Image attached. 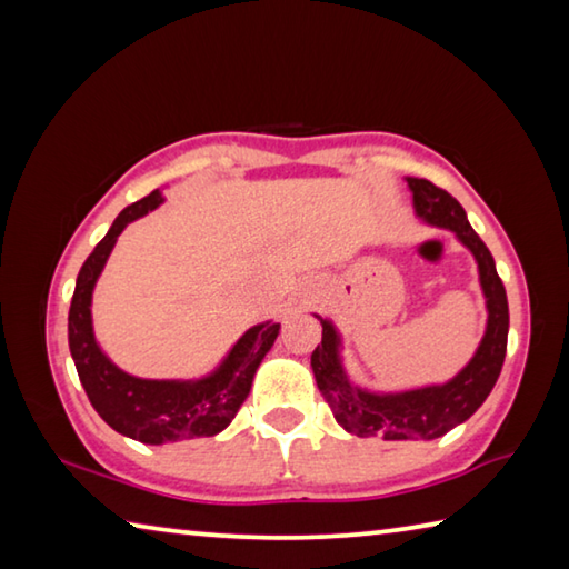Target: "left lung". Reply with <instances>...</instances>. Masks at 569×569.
<instances>
[{
  "label": "left lung",
  "instance_id": "8db88e82",
  "mask_svg": "<svg viewBox=\"0 0 569 569\" xmlns=\"http://www.w3.org/2000/svg\"><path fill=\"white\" fill-rule=\"evenodd\" d=\"M411 190L413 216L421 223L449 230L477 263L487 323L471 359L455 377L441 383L379 391L351 379L343 363V336L329 316L313 313L323 326L321 343L311 353V369L319 391L336 421L356 437H381L387 441H429L445 437L475 413L502 371L509 333L507 291L497 276L495 258L469 226L465 208L447 190L423 178H403Z\"/></svg>",
  "mask_w": 569,
  "mask_h": 569
}]
</instances>
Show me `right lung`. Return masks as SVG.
Instances as JSON below:
<instances>
[{
    "label": "right lung",
    "mask_w": 569,
    "mask_h": 569,
    "mask_svg": "<svg viewBox=\"0 0 569 569\" xmlns=\"http://www.w3.org/2000/svg\"><path fill=\"white\" fill-rule=\"evenodd\" d=\"M166 203L160 190L122 210L88 261L82 263L74 283V296L67 319L70 353L80 381L94 411L122 437L142 445H170V441L216 437L236 419L240 403L253 387L258 366L271 351L281 323L263 321L250 326L230 351L203 377L196 379H142L122 371L100 341L92 326V293L118 236L132 220L152 213Z\"/></svg>",
    "instance_id": "add662e5"
}]
</instances>
